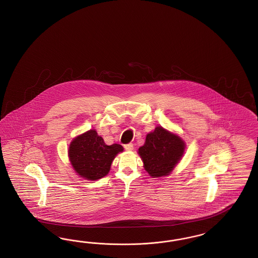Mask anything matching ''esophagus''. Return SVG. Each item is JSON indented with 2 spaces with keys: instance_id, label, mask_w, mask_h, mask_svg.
<instances>
[{
  "instance_id": "34e87169",
  "label": "esophagus",
  "mask_w": 258,
  "mask_h": 258,
  "mask_svg": "<svg viewBox=\"0 0 258 258\" xmlns=\"http://www.w3.org/2000/svg\"><path fill=\"white\" fill-rule=\"evenodd\" d=\"M124 149L126 151H133L134 150V145L132 143L131 144H126V145H124Z\"/></svg>"
}]
</instances>
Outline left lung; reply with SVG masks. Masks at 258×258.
Masks as SVG:
<instances>
[{
	"instance_id": "obj_1",
	"label": "left lung",
	"mask_w": 258,
	"mask_h": 258,
	"mask_svg": "<svg viewBox=\"0 0 258 258\" xmlns=\"http://www.w3.org/2000/svg\"><path fill=\"white\" fill-rule=\"evenodd\" d=\"M186 149L184 140L158 125L147 134L146 141L138 149L144 169L151 177L168 176L182 159Z\"/></svg>"
}]
</instances>
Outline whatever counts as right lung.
Segmentation results:
<instances>
[{
  "instance_id": "obj_1",
  "label": "right lung",
  "mask_w": 258,
  "mask_h": 258,
  "mask_svg": "<svg viewBox=\"0 0 258 258\" xmlns=\"http://www.w3.org/2000/svg\"><path fill=\"white\" fill-rule=\"evenodd\" d=\"M123 151L121 145L107 146L95 130H89L73 138L68 153L74 171L84 179L94 181L107 175L116 155Z\"/></svg>"
}]
</instances>
